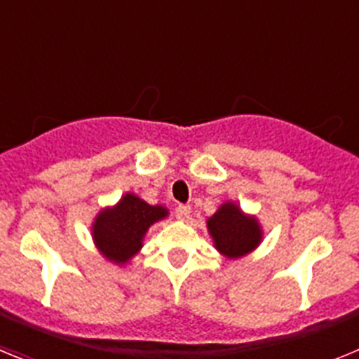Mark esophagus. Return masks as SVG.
I'll return each mask as SVG.
<instances>
[{
	"label": "esophagus",
	"mask_w": 359,
	"mask_h": 359,
	"mask_svg": "<svg viewBox=\"0 0 359 359\" xmlns=\"http://www.w3.org/2000/svg\"><path fill=\"white\" fill-rule=\"evenodd\" d=\"M190 212H192V208H190L189 205H177V207H176V217L182 219V221H187V219L190 217Z\"/></svg>",
	"instance_id": "esophagus-1"
}]
</instances>
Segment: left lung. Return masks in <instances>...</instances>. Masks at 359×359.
I'll return each mask as SVG.
<instances>
[{
    "label": "left lung",
    "instance_id": "8db88e82",
    "mask_svg": "<svg viewBox=\"0 0 359 359\" xmlns=\"http://www.w3.org/2000/svg\"><path fill=\"white\" fill-rule=\"evenodd\" d=\"M207 226L217 252L228 259L248 255L262 241V228L257 217L246 215L239 205L231 201L223 203L208 217Z\"/></svg>",
    "mask_w": 359,
    "mask_h": 359
}]
</instances>
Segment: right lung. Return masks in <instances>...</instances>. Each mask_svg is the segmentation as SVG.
I'll return each instance as SVG.
<instances>
[{
	"label": "right lung",
	"mask_w": 359,
	"mask_h": 359,
	"mask_svg": "<svg viewBox=\"0 0 359 359\" xmlns=\"http://www.w3.org/2000/svg\"><path fill=\"white\" fill-rule=\"evenodd\" d=\"M169 215L161 205H149L136 194H123L115 207L104 208L91 226L95 246L109 262L122 266L144 246V237L151 224Z\"/></svg>",
	"instance_id": "right-lung-1"
}]
</instances>
